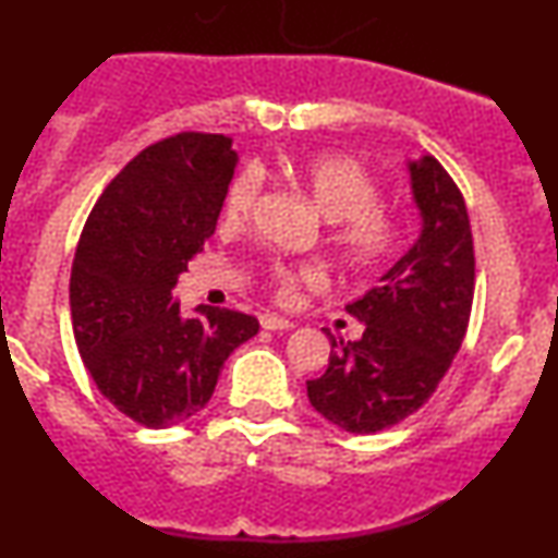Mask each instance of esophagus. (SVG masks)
Here are the masks:
<instances>
[{
  "instance_id": "34e87169",
  "label": "esophagus",
  "mask_w": 558,
  "mask_h": 558,
  "mask_svg": "<svg viewBox=\"0 0 558 558\" xmlns=\"http://www.w3.org/2000/svg\"><path fill=\"white\" fill-rule=\"evenodd\" d=\"M259 323H262V328H265V330H293V328H296L291 319L278 317V315H262Z\"/></svg>"
}]
</instances>
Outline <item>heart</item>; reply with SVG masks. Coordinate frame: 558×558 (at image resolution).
<instances>
[{
  "instance_id": "b5f03b06",
  "label": "heart",
  "mask_w": 558,
  "mask_h": 558,
  "mask_svg": "<svg viewBox=\"0 0 558 558\" xmlns=\"http://www.w3.org/2000/svg\"><path fill=\"white\" fill-rule=\"evenodd\" d=\"M317 209L330 220L328 241L349 270L375 272L399 254L403 228L401 217L383 204L377 178L360 159L345 155H317L288 168ZM262 198V172L246 165L230 178L222 196V226L246 228ZM275 299L280 304H296L304 288L325 286L323 270L310 265H272L267 272Z\"/></svg>"
}]
</instances>
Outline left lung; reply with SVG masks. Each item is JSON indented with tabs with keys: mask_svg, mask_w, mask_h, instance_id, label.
I'll use <instances>...</instances> for the list:
<instances>
[{
	"mask_svg": "<svg viewBox=\"0 0 558 558\" xmlns=\"http://www.w3.org/2000/svg\"><path fill=\"white\" fill-rule=\"evenodd\" d=\"M422 213L417 243L349 304L360 341L330 336L328 369L306 380L312 407L345 433L399 425L435 393L462 349L475 296V246L459 185L435 157L409 165Z\"/></svg>",
	"mask_w": 558,
	"mask_h": 558,
	"instance_id": "1",
	"label": "left lung"
}]
</instances>
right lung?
Segmentation results:
<instances>
[{"instance_id":"add662e5","label":"right lung","mask_w":558,"mask_h":558,"mask_svg":"<svg viewBox=\"0 0 558 558\" xmlns=\"http://www.w3.org/2000/svg\"><path fill=\"white\" fill-rule=\"evenodd\" d=\"M233 141L185 131L138 151L101 191L75 248L70 315L81 360L118 412L144 427L194 417L257 317L194 315L172 299L178 275L215 233L233 178Z\"/></svg>"}]
</instances>
